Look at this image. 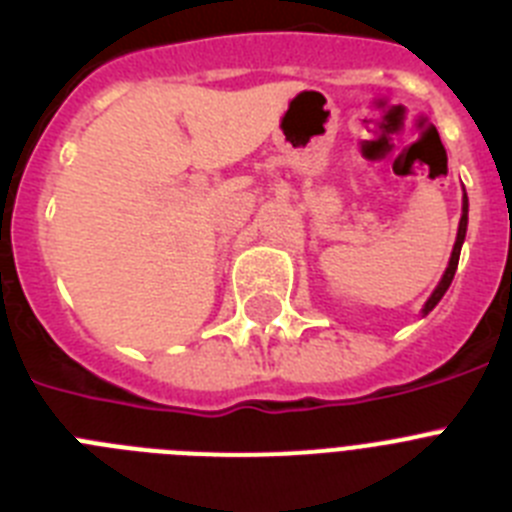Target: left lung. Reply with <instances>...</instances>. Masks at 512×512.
Masks as SVG:
<instances>
[{
	"label": "left lung",
	"mask_w": 512,
	"mask_h": 512,
	"mask_svg": "<svg viewBox=\"0 0 512 512\" xmlns=\"http://www.w3.org/2000/svg\"><path fill=\"white\" fill-rule=\"evenodd\" d=\"M467 212H469V205H467V194H464V207H461V223H459V233H456V243H454V251H451V261L449 266H446V274H443V279L438 282L436 292L431 295V300L425 302L423 312H431L433 307L441 302V297L446 295V289L451 287V279H454L456 274V266H459V253H461V243H464V235H467Z\"/></svg>",
	"instance_id": "obj_1"
}]
</instances>
